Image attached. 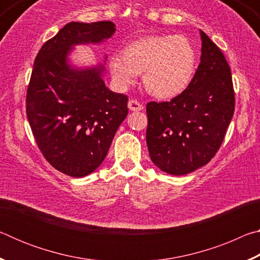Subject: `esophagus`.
I'll return each instance as SVG.
<instances>
[{"mask_svg":"<svg viewBox=\"0 0 260 260\" xmlns=\"http://www.w3.org/2000/svg\"><path fill=\"white\" fill-rule=\"evenodd\" d=\"M128 109L131 111H141V110H143V105L136 100H131L128 102Z\"/></svg>","mask_w":260,"mask_h":260,"instance_id":"esophagus-1","label":"esophagus"}]
</instances>
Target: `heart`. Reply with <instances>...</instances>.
Masks as SVG:
<instances>
[{"instance_id":"obj_1","label":"heart","mask_w":260,"mask_h":260,"mask_svg":"<svg viewBox=\"0 0 260 260\" xmlns=\"http://www.w3.org/2000/svg\"><path fill=\"white\" fill-rule=\"evenodd\" d=\"M197 55L183 35H150L128 43L122 56L112 55L109 72L120 89L143 74L146 89L158 99H172L187 89L196 71Z\"/></svg>"}]
</instances>
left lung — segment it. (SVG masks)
Here are the masks:
<instances>
[{
  "instance_id": "obj_1",
  "label": "left lung",
  "mask_w": 260,
  "mask_h": 260,
  "mask_svg": "<svg viewBox=\"0 0 260 260\" xmlns=\"http://www.w3.org/2000/svg\"><path fill=\"white\" fill-rule=\"evenodd\" d=\"M201 63L190 85L170 102L147 104V146L153 164L172 175L212 159L234 114L232 73L221 50L200 30Z\"/></svg>"
}]
</instances>
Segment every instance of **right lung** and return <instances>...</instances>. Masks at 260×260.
Here are the masks:
<instances>
[{"instance_id":"1","label":"right lung","mask_w":260,"mask_h":260,"mask_svg":"<svg viewBox=\"0 0 260 260\" xmlns=\"http://www.w3.org/2000/svg\"><path fill=\"white\" fill-rule=\"evenodd\" d=\"M114 32L112 21H72L42 46L34 60L27 119L46 159L70 177H86L102 164L128 113V98L105 86L103 64L76 67L70 60L76 46L100 45Z\"/></svg>"}]
</instances>
